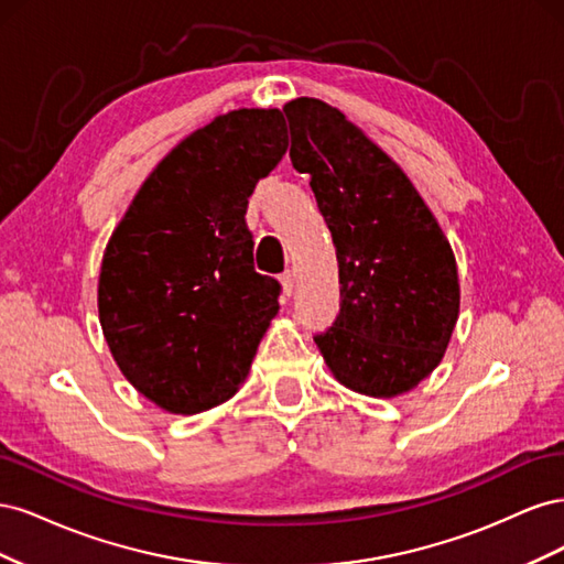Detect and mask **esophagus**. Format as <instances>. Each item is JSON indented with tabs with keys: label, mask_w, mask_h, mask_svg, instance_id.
<instances>
[{
	"label": "esophagus",
	"mask_w": 564,
	"mask_h": 564,
	"mask_svg": "<svg viewBox=\"0 0 564 564\" xmlns=\"http://www.w3.org/2000/svg\"><path fill=\"white\" fill-rule=\"evenodd\" d=\"M280 282H282V289H284V296H292L294 294V286H296L294 272L292 270H284L282 275H280Z\"/></svg>",
	"instance_id": "1"
}]
</instances>
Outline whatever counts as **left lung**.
<instances>
[{
    "mask_svg": "<svg viewBox=\"0 0 564 564\" xmlns=\"http://www.w3.org/2000/svg\"><path fill=\"white\" fill-rule=\"evenodd\" d=\"M282 110L292 131L289 158L311 176L338 261V313L315 344L346 388L398 395L429 377L452 338V247L412 181L344 112L317 98Z\"/></svg>",
    "mask_w": 564,
    "mask_h": 564,
    "instance_id": "8db88e82",
    "label": "left lung"
}]
</instances>
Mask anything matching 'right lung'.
<instances>
[{
  "label": "right lung",
  "mask_w": 564,
  "mask_h": 564,
  "mask_svg": "<svg viewBox=\"0 0 564 564\" xmlns=\"http://www.w3.org/2000/svg\"><path fill=\"white\" fill-rule=\"evenodd\" d=\"M286 145L280 110L216 117L155 166L110 237L100 327L124 377L166 412L232 398L280 311L245 214Z\"/></svg>",
  "instance_id": "1"
}]
</instances>
